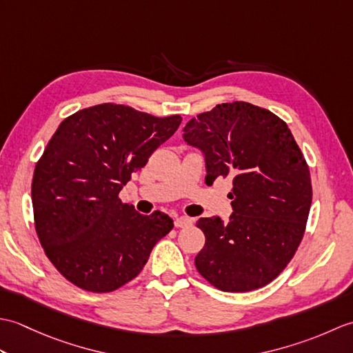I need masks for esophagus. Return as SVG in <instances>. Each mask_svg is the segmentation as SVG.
<instances>
[{
  "instance_id": "obj_1",
  "label": "esophagus",
  "mask_w": 353,
  "mask_h": 353,
  "mask_svg": "<svg viewBox=\"0 0 353 353\" xmlns=\"http://www.w3.org/2000/svg\"><path fill=\"white\" fill-rule=\"evenodd\" d=\"M192 219H190V216H177V219L174 220V226L176 228H186V226H191L192 224Z\"/></svg>"
}]
</instances>
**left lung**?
<instances>
[{
    "label": "left lung",
    "instance_id": "obj_1",
    "mask_svg": "<svg viewBox=\"0 0 353 353\" xmlns=\"http://www.w3.org/2000/svg\"><path fill=\"white\" fill-rule=\"evenodd\" d=\"M183 139L203 152L208 185L234 183L229 221H197L206 238L197 272L221 291L265 287L294 256L312 201L308 163L287 123L250 103H223L190 119Z\"/></svg>",
    "mask_w": 353,
    "mask_h": 353
}]
</instances>
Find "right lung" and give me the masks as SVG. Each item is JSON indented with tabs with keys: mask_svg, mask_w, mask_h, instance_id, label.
Wrapping results in <instances>:
<instances>
[{
	"mask_svg": "<svg viewBox=\"0 0 353 353\" xmlns=\"http://www.w3.org/2000/svg\"><path fill=\"white\" fill-rule=\"evenodd\" d=\"M181 123L103 103L57 127L36 163L32 203L37 238L65 279L109 292L141 273L174 224L161 211L138 214L118 194Z\"/></svg>",
	"mask_w": 353,
	"mask_h": 353,
	"instance_id": "add662e5",
	"label": "right lung"
}]
</instances>
